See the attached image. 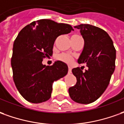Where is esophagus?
I'll return each instance as SVG.
<instances>
[{
	"mask_svg": "<svg viewBox=\"0 0 124 124\" xmlns=\"http://www.w3.org/2000/svg\"><path fill=\"white\" fill-rule=\"evenodd\" d=\"M68 73H71V68L70 67H69V68H68Z\"/></svg>",
	"mask_w": 124,
	"mask_h": 124,
	"instance_id": "esophagus-1",
	"label": "esophagus"
}]
</instances>
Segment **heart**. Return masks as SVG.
Listing matches in <instances>:
<instances>
[{
    "mask_svg": "<svg viewBox=\"0 0 124 124\" xmlns=\"http://www.w3.org/2000/svg\"><path fill=\"white\" fill-rule=\"evenodd\" d=\"M57 59L59 61H61L64 63H66L67 65H71L73 63L74 59L70 54H68L66 53H61L58 54L57 56Z\"/></svg>",
    "mask_w": 124,
    "mask_h": 124,
    "instance_id": "obj_1",
    "label": "heart"
}]
</instances>
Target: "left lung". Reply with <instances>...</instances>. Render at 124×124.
Here are the masks:
<instances>
[{"mask_svg":"<svg viewBox=\"0 0 124 124\" xmlns=\"http://www.w3.org/2000/svg\"><path fill=\"white\" fill-rule=\"evenodd\" d=\"M74 28L80 30L84 40L78 63H86L88 69L82 71V67L72 70L77 82L69 88V94L73 101L89 104L98 99L108 86L116 67V51L105 30L89 24Z\"/></svg>","mask_w":124,"mask_h":124,"instance_id":"8db88e82","label":"left lung"}]
</instances>
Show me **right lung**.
I'll return each mask as SVG.
<instances>
[{"mask_svg": "<svg viewBox=\"0 0 124 124\" xmlns=\"http://www.w3.org/2000/svg\"><path fill=\"white\" fill-rule=\"evenodd\" d=\"M73 30L70 25L40 19L27 25L14 41L11 67L16 88L26 101L45 102L51 98L53 84L67 73L65 63L56 61L51 66L42 60L53 54L57 37Z\"/></svg>", "mask_w": 124, "mask_h": 124, "instance_id": "add662e5", "label": "right lung"}]
</instances>
